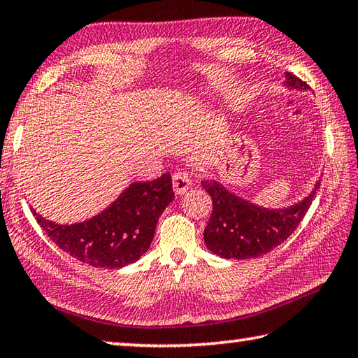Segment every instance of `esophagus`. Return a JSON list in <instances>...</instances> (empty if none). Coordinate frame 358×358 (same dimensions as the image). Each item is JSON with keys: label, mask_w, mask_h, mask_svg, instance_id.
Segmentation results:
<instances>
[{"label": "esophagus", "mask_w": 358, "mask_h": 358, "mask_svg": "<svg viewBox=\"0 0 358 358\" xmlns=\"http://www.w3.org/2000/svg\"><path fill=\"white\" fill-rule=\"evenodd\" d=\"M172 185L175 194H185L192 186V180L186 172H175L172 175Z\"/></svg>", "instance_id": "obj_1"}]
</instances>
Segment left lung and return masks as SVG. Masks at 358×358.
I'll return each instance as SVG.
<instances>
[{
    "mask_svg": "<svg viewBox=\"0 0 358 358\" xmlns=\"http://www.w3.org/2000/svg\"><path fill=\"white\" fill-rule=\"evenodd\" d=\"M288 87L310 89L301 78L287 73ZM320 181L307 197L283 210H268L253 205L214 180L201 181V187L213 200V213L203 231L205 244L222 258H257L275 249L301 224L311 205Z\"/></svg>",
    "mask_w": 358,
    "mask_h": 358,
    "instance_id": "1",
    "label": "left lung"
}]
</instances>
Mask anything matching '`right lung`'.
Instances as JSON below:
<instances>
[{
	"label": "right lung",
	"instance_id": "1",
	"mask_svg": "<svg viewBox=\"0 0 358 358\" xmlns=\"http://www.w3.org/2000/svg\"><path fill=\"white\" fill-rule=\"evenodd\" d=\"M171 173L136 181L105 211L80 224L61 225L32 210L38 225L59 249L94 268L131 264L150 247L158 219L173 200Z\"/></svg>",
	"mask_w": 358,
	"mask_h": 358
}]
</instances>
